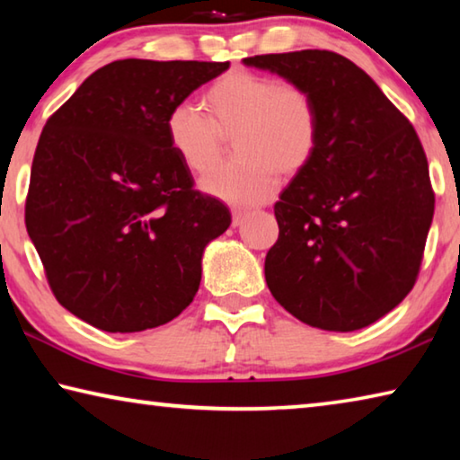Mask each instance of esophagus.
I'll use <instances>...</instances> for the list:
<instances>
[{"label": "esophagus", "instance_id": "esophagus-1", "mask_svg": "<svg viewBox=\"0 0 460 460\" xmlns=\"http://www.w3.org/2000/svg\"><path fill=\"white\" fill-rule=\"evenodd\" d=\"M247 217H249V211H241V208H235V211H233V227H239V225L243 223Z\"/></svg>", "mask_w": 460, "mask_h": 460}]
</instances>
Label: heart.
I'll return each instance as SVG.
<instances>
[{"mask_svg": "<svg viewBox=\"0 0 460 460\" xmlns=\"http://www.w3.org/2000/svg\"><path fill=\"white\" fill-rule=\"evenodd\" d=\"M207 118L192 105L170 109L166 134L172 150L192 174H205L236 142L235 165L200 181V189L229 205L268 200L278 174L296 178L313 164L321 142V113L305 84L278 76L231 68L202 93Z\"/></svg>", "mask_w": 460, "mask_h": 460, "instance_id": "obj_1", "label": "heart"}]
</instances>
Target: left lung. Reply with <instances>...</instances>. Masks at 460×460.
<instances>
[{"mask_svg":"<svg viewBox=\"0 0 460 460\" xmlns=\"http://www.w3.org/2000/svg\"><path fill=\"white\" fill-rule=\"evenodd\" d=\"M310 89L321 142L279 194V235L266 282L298 321L349 332L394 310L414 288L434 215L416 129L371 76L331 50L243 60Z\"/></svg>","mask_w":460,"mask_h":460,"instance_id":"8db88e82","label":"left lung"}]
</instances>
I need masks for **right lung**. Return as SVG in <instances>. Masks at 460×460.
<instances>
[{
	"label": "right lung",
	"instance_id": "1",
	"mask_svg": "<svg viewBox=\"0 0 460 460\" xmlns=\"http://www.w3.org/2000/svg\"><path fill=\"white\" fill-rule=\"evenodd\" d=\"M229 62L126 58L93 73L38 139L26 229L62 306L107 332L166 324L190 305L208 241L231 225L194 190L170 109Z\"/></svg>",
	"mask_w": 460,
	"mask_h": 460
}]
</instances>
